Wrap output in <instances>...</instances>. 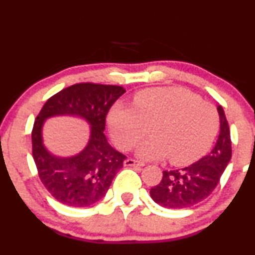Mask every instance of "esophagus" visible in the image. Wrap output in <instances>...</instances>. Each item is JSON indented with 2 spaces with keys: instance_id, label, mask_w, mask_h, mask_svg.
<instances>
[{
  "instance_id": "34e87169",
  "label": "esophagus",
  "mask_w": 255,
  "mask_h": 255,
  "mask_svg": "<svg viewBox=\"0 0 255 255\" xmlns=\"http://www.w3.org/2000/svg\"><path fill=\"white\" fill-rule=\"evenodd\" d=\"M124 165L126 167H128V166H139V167L145 166V164L134 160V159H126V160L124 161Z\"/></svg>"
}]
</instances>
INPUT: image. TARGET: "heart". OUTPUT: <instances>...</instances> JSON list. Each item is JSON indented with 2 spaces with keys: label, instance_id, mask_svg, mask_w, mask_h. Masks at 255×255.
<instances>
[{
  "label": "heart",
  "instance_id": "b5f03b06",
  "mask_svg": "<svg viewBox=\"0 0 255 255\" xmlns=\"http://www.w3.org/2000/svg\"><path fill=\"white\" fill-rule=\"evenodd\" d=\"M107 124L119 148H133L149 127L152 137L137 147V157H170L174 165H189L209 151L219 131V115L210 103L186 89L151 88L134 96L133 107L116 103Z\"/></svg>",
  "mask_w": 255,
  "mask_h": 255
}]
</instances>
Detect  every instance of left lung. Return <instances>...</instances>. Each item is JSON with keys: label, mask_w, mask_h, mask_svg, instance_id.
<instances>
[{"label": "left lung", "mask_w": 255, "mask_h": 255, "mask_svg": "<svg viewBox=\"0 0 255 255\" xmlns=\"http://www.w3.org/2000/svg\"><path fill=\"white\" fill-rule=\"evenodd\" d=\"M220 134L209 154L180 170L162 172L161 182L149 195L155 203L167 209H185L202 202L215 190L232 158L231 130L225 112L217 106Z\"/></svg>", "instance_id": "obj_1"}]
</instances>
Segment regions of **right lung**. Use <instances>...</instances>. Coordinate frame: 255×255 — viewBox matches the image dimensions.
Returning <instances> with one entry per match:
<instances>
[{
    "mask_svg": "<svg viewBox=\"0 0 255 255\" xmlns=\"http://www.w3.org/2000/svg\"><path fill=\"white\" fill-rule=\"evenodd\" d=\"M126 89L119 85L81 83L63 89L46 101L32 130V148L40 180L47 191L67 207H90L102 199L126 155L113 148L104 135L106 116ZM76 116L91 126L87 146L71 157H58L45 148L42 127L53 116Z\"/></svg>",
    "mask_w": 255,
    "mask_h": 255,
    "instance_id": "right-lung-1",
    "label": "right lung"
}]
</instances>
